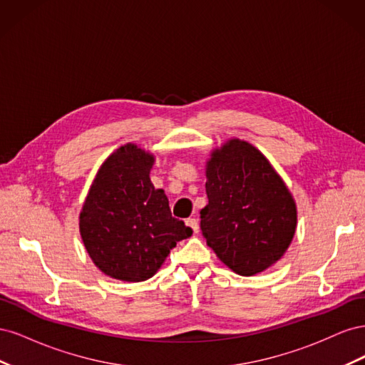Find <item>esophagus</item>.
I'll list each match as a JSON object with an SVG mask.
<instances>
[{
	"label": "esophagus",
	"instance_id": "1",
	"mask_svg": "<svg viewBox=\"0 0 365 365\" xmlns=\"http://www.w3.org/2000/svg\"><path fill=\"white\" fill-rule=\"evenodd\" d=\"M185 225H187V227H190V228L193 230V233H195V235H196V233H200V224H197V219H195V217L185 219Z\"/></svg>",
	"mask_w": 365,
	"mask_h": 365
}]
</instances>
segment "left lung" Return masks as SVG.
I'll list each match as a JSON object with an SVG mask.
<instances>
[{"label": "left lung", "instance_id": "1", "mask_svg": "<svg viewBox=\"0 0 365 365\" xmlns=\"http://www.w3.org/2000/svg\"><path fill=\"white\" fill-rule=\"evenodd\" d=\"M205 175L201 230L219 260L239 275L280 260L295 235L297 205L267 157L244 140H228L212 152Z\"/></svg>", "mask_w": 365, "mask_h": 365}]
</instances>
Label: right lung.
Wrapping results in <instances>:
<instances>
[{"mask_svg": "<svg viewBox=\"0 0 365 365\" xmlns=\"http://www.w3.org/2000/svg\"><path fill=\"white\" fill-rule=\"evenodd\" d=\"M152 153L128 143L98 169L79 216L83 245L96 267L121 282H145L192 228L172 217L164 190L149 173Z\"/></svg>", "mask_w": 365, "mask_h": 365, "instance_id": "obj_1", "label": "right lung"}]
</instances>
